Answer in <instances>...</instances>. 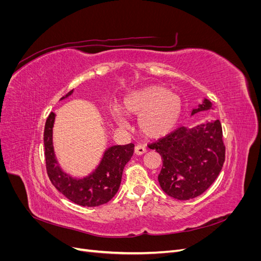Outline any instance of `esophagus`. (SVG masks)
<instances>
[{"label":"esophagus","instance_id":"obj_1","mask_svg":"<svg viewBox=\"0 0 261 261\" xmlns=\"http://www.w3.org/2000/svg\"><path fill=\"white\" fill-rule=\"evenodd\" d=\"M146 151H147V149H146L145 146H143V145H137V146L135 147V153L138 154V155L144 154Z\"/></svg>","mask_w":261,"mask_h":261}]
</instances>
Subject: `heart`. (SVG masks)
<instances>
[{
  "instance_id": "b5f03b06",
  "label": "heart",
  "mask_w": 261,
  "mask_h": 261,
  "mask_svg": "<svg viewBox=\"0 0 261 261\" xmlns=\"http://www.w3.org/2000/svg\"><path fill=\"white\" fill-rule=\"evenodd\" d=\"M123 110L139 116L138 127L145 136L159 138L175 128L183 113V102L178 94L165 87L150 86L126 97ZM114 115L118 124H126L121 110H116Z\"/></svg>"
}]
</instances>
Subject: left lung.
I'll return each instance as SVG.
<instances>
[{"label":"left lung","mask_w":261,"mask_h":261,"mask_svg":"<svg viewBox=\"0 0 261 261\" xmlns=\"http://www.w3.org/2000/svg\"><path fill=\"white\" fill-rule=\"evenodd\" d=\"M212 108L204 99L193 113ZM161 155L158 180L162 191L173 198L188 200L200 196L219 176L225 160L222 126L219 120L187 128L181 126L149 144Z\"/></svg>","instance_id":"8db88e82"}]
</instances>
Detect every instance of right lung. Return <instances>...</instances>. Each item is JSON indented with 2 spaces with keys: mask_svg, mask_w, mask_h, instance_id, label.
<instances>
[{
  "mask_svg": "<svg viewBox=\"0 0 261 261\" xmlns=\"http://www.w3.org/2000/svg\"><path fill=\"white\" fill-rule=\"evenodd\" d=\"M72 93L73 90H70L65 97ZM54 117L55 114L51 112L46 118L43 133L45 168L52 185L67 199L80 206L98 207L107 203L120 188L124 167L134 153V144L109 148L99 167L91 175L83 179H75L62 172L55 160L52 146Z\"/></svg>",
  "mask_w": 261,
  "mask_h": 261,
  "instance_id": "right-lung-1",
  "label": "right lung"
}]
</instances>
